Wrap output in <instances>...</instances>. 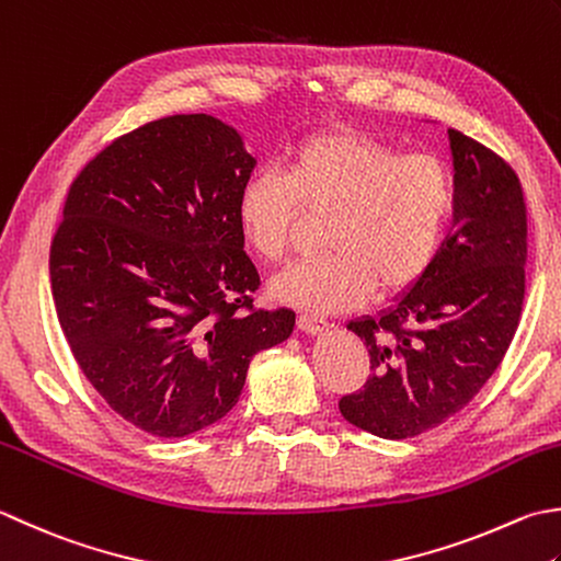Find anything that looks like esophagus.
Listing matches in <instances>:
<instances>
[{
    "instance_id": "34e87169",
    "label": "esophagus",
    "mask_w": 561,
    "mask_h": 561,
    "mask_svg": "<svg viewBox=\"0 0 561 561\" xmlns=\"http://www.w3.org/2000/svg\"><path fill=\"white\" fill-rule=\"evenodd\" d=\"M299 328H301L304 333L318 335V333H325L328 328H331V323H328L325 318L316 316V313H301V316H299Z\"/></svg>"
}]
</instances>
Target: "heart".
Listing matches in <instances>:
<instances>
[{
    "label": "heart",
    "instance_id": "1",
    "mask_svg": "<svg viewBox=\"0 0 561 561\" xmlns=\"http://www.w3.org/2000/svg\"><path fill=\"white\" fill-rule=\"evenodd\" d=\"M331 211L325 252L274 279V294L301 309L333 313L419 282L440 252L455 216L445 162L355 130L296 142L287 168H260L240 186L238 224L265 260H282L301 208Z\"/></svg>",
    "mask_w": 561,
    "mask_h": 561
}]
</instances>
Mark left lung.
<instances>
[{"label": "left lung", "instance_id": "1", "mask_svg": "<svg viewBox=\"0 0 561 561\" xmlns=\"http://www.w3.org/2000/svg\"><path fill=\"white\" fill-rule=\"evenodd\" d=\"M455 216L435 262L379 316L347 331L369 347L371 375L340 399L347 423L403 440L445 423L477 397L518 331L528 218L518 174L474 138L447 128Z\"/></svg>", "mask_w": 561, "mask_h": 561}]
</instances>
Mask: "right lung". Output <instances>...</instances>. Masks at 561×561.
I'll list each match as a JSON object with an SVG mask.
<instances>
[{
  "label": "right lung",
  "instance_id": "add662e5",
  "mask_svg": "<svg viewBox=\"0 0 561 561\" xmlns=\"http://www.w3.org/2000/svg\"><path fill=\"white\" fill-rule=\"evenodd\" d=\"M255 164L233 126L178 114L116 138L70 186L50 245L58 321L99 397L150 435L221 421L252 355L294 333V311H250L238 194Z\"/></svg>",
  "mask_w": 561,
  "mask_h": 561
}]
</instances>
